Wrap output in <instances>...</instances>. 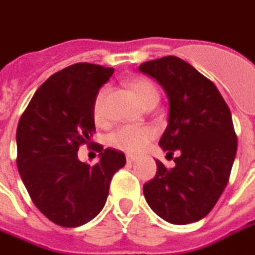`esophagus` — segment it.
<instances>
[{
    "instance_id": "esophagus-1",
    "label": "esophagus",
    "mask_w": 255,
    "mask_h": 255,
    "mask_svg": "<svg viewBox=\"0 0 255 255\" xmlns=\"http://www.w3.org/2000/svg\"><path fill=\"white\" fill-rule=\"evenodd\" d=\"M126 158H127V162H133V161L136 160V155L127 154V155H126Z\"/></svg>"
}]
</instances>
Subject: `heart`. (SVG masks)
Returning a JSON list of instances; mask_svg holds the SVG:
<instances>
[{
    "label": "heart",
    "mask_w": 255,
    "mask_h": 255,
    "mask_svg": "<svg viewBox=\"0 0 255 255\" xmlns=\"http://www.w3.org/2000/svg\"><path fill=\"white\" fill-rule=\"evenodd\" d=\"M128 87L131 89L136 100L146 108V106L158 101V91L155 86L150 80L144 78H133L128 82ZM105 94V90H101L97 94L93 105V119L95 124L102 126L105 124V117L102 115L101 102ZM155 136L154 128L150 126H123L117 128L115 132H112L108 138V143L115 149L128 151V153H136L143 149L151 139Z\"/></svg>",
    "instance_id": "b5f03b06"
}]
</instances>
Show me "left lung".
<instances>
[{"label":"left lung","instance_id":"8db88e82","mask_svg":"<svg viewBox=\"0 0 255 255\" xmlns=\"http://www.w3.org/2000/svg\"><path fill=\"white\" fill-rule=\"evenodd\" d=\"M164 87L169 119L160 146L166 155L179 153L168 169L155 161L157 173L143 194L155 214L171 224L203 219L214 208L230 180L238 149L231 111L217 87L175 56L139 65Z\"/></svg>","mask_w":255,"mask_h":255}]
</instances>
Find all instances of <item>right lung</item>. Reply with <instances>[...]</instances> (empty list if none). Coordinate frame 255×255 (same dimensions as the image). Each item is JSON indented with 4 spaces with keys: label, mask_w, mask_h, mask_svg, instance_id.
<instances>
[{
    "label": "right lung",
    "mask_w": 255,
    "mask_h": 255,
    "mask_svg": "<svg viewBox=\"0 0 255 255\" xmlns=\"http://www.w3.org/2000/svg\"><path fill=\"white\" fill-rule=\"evenodd\" d=\"M113 68L78 63L58 71L36 90L20 117L17 169L32 202L61 227H79L105 206L112 177L126 165L116 149L101 151L94 166L80 162L78 150L95 131L93 105Z\"/></svg>",
    "instance_id": "right-lung-1"
}]
</instances>
